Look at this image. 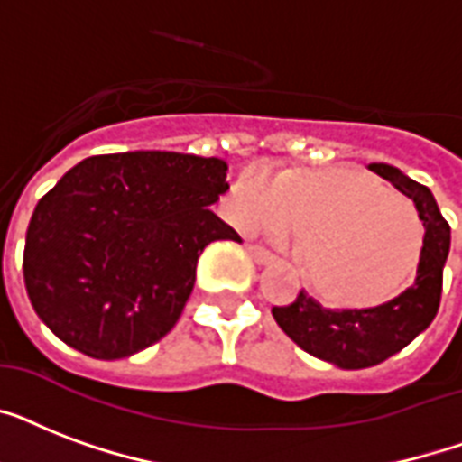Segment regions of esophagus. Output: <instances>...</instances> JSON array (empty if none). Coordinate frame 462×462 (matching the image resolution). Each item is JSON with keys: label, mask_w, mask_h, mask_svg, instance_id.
<instances>
[{"label": "esophagus", "mask_w": 462, "mask_h": 462, "mask_svg": "<svg viewBox=\"0 0 462 462\" xmlns=\"http://www.w3.org/2000/svg\"><path fill=\"white\" fill-rule=\"evenodd\" d=\"M246 249H249V254H252V259L256 261V263H261V266H266V263H273V261H275L273 254L268 252V249H263V246L249 245Z\"/></svg>", "instance_id": "esophagus-1"}]
</instances>
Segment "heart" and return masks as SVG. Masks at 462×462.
Segmentation results:
<instances>
[{
    "label": "heart",
    "instance_id": "b5f03b06",
    "mask_svg": "<svg viewBox=\"0 0 462 462\" xmlns=\"http://www.w3.org/2000/svg\"><path fill=\"white\" fill-rule=\"evenodd\" d=\"M235 217L246 230L304 235L309 278L337 304L393 295L422 249L415 206L355 170L254 174L235 194Z\"/></svg>",
    "mask_w": 462,
    "mask_h": 462
}]
</instances>
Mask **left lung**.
I'll return each instance as SVG.
<instances>
[{
    "label": "left lung",
    "instance_id": "1",
    "mask_svg": "<svg viewBox=\"0 0 462 462\" xmlns=\"http://www.w3.org/2000/svg\"><path fill=\"white\" fill-rule=\"evenodd\" d=\"M369 170L408 196L424 225V245L412 285L393 300L365 309H326L304 290L288 307H273L278 326L304 352L340 369H366L386 362L434 321L451 246V227L430 189L386 162H372Z\"/></svg>",
    "mask_w": 462,
    "mask_h": 462
}]
</instances>
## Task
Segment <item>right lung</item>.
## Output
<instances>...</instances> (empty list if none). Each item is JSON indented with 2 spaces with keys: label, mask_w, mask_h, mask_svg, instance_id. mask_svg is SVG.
<instances>
[{
  "label": "right lung",
  "mask_w": 462,
  "mask_h": 462,
  "mask_svg": "<svg viewBox=\"0 0 462 462\" xmlns=\"http://www.w3.org/2000/svg\"><path fill=\"white\" fill-rule=\"evenodd\" d=\"M220 158L134 151L74 165L32 210L25 292L69 347L122 359L167 336L210 242H242L210 206L230 189Z\"/></svg>",
  "instance_id": "add662e5"
}]
</instances>
